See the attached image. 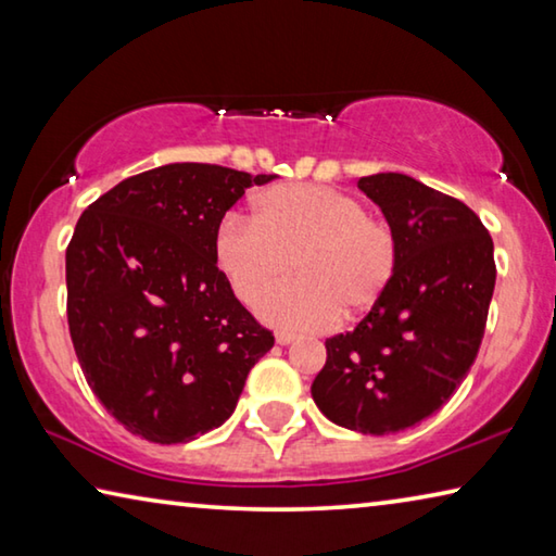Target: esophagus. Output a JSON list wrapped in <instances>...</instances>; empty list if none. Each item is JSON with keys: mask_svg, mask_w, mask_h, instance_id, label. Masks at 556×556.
Returning <instances> with one entry per match:
<instances>
[{"mask_svg": "<svg viewBox=\"0 0 556 556\" xmlns=\"http://www.w3.org/2000/svg\"><path fill=\"white\" fill-rule=\"evenodd\" d=\"M294 333H291V331H277V343L279 345H289L291 341H294Z\"/></svg>", "mask_w": 556, "mask_h": 556, "instance_id": "34e87169", "label": "esophagus"}]
</instances>
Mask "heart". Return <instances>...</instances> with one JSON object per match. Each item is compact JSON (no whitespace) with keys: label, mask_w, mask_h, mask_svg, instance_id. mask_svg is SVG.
Segmentation results:
<instances>
[{"label":"heart","mask_w":556,"mask_h":556,"mask_svg":"<svg viewBox=\"0 0 556 556\" xmlns=\"http://www.w3.org/2000/svg\"><path fill=\"white\" fill-rule=\"evenodd\" d=\"M215 260L244 304L262 301L267 321L324 328L378 304L397 275L392 225L328 186L277 184L255 199V220L228 213L215 230Z\"/></svg>","instance_id":"obj_1"}]
</instances>
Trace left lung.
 <instances>
[{"label":"left lung","instance_id":"obj_1","mask_svg":"<svg viewBox=\"0 0 556 556\" xmlns=\"http://www.w3.org/2000/svg\"><path fill=\"white\" fill-rule=\"evenodd\" d=\"M397 235V275L353 331L326 338L316 407L361 434L404 431L444 404L481 348L493 240L466 203L404 174L363 176Z\"/></svg>","mask_w":556,"mask_h":556}]
</instances>
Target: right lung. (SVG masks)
Segmentation results:
<instances>
[{"instance_id": "1", "label": "right lung", "mask_w": 556, "mask_h": 556, "mask_svg": "<svg viewBox=\"0 0 556 556\" xmlns=\"http://www.w3.org/2000/svg\"><path fill=\"white\" fill-rule=\"evenodd\" d=\"M271 178L166 164L119 181L75 225L71 341L90 390L135 437L181 444L220 427L275 345L215 260L223 215Z\"/></svg>"}]
</instances>
